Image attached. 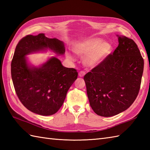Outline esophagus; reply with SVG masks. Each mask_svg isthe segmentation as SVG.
<instances>
[{"instance_id":"1","label":"esophagus","mask_w":150,"mask_h":150,"mask_svg":"<svg viewBox=\"0 0 150 150\" xmlns=\"http://www.w3.org/2000/svg\"><path fill=\"white\" fill-rule=\"evenodd\" d=\"M85 74H86V73L84 71H81L79 73V77H84Z\"/></svg>"}]
</instances>
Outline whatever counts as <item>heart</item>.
Returning <instances> with one entry per match:
<instances>
[{
    "label": "heart",
    "mask_w": 150,
    "mask_h": 150,
    "mask_svg": "<svg viewBox=\"0 0 150 150\" xmlns=\"http://www.w3.org/2000/svg\"><path fill=\"white\" fill-rule=\"evenodd\" d=\"M112 45L101 38H89L79 41L72 46L73 52L77 55L84 57L83 64L88 68H95L99 66L112 52ZM69 59L73 60L70 54H67Z\"/></svg>",
    "instance_id": "1"
}]
</instances>
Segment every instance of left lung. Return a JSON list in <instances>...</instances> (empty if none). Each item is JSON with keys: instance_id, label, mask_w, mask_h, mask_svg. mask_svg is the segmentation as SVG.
Here are the masks:
<instances>
[{"instance_id": "left-lung-1", "label": "left lung", "mask_w": 150, "mask_h": 150, "mask_svg": "<svg viewBox=\"0 0 150 150\" xmlns=\"http://www.w3.org/2000/svg\"><path fill=\"white\" fill-rule=\"evenodd\" d=\"M119 46L99 66L84 77L94 112L112 117L126 110L137 98L144 69V60L132 39L117 35Z\"/></svg>"}]
</instances>
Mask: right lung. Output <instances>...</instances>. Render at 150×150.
I'll use <instances>...</instances> for the list:
<instances>
[{
  "mask_svg": "<svg viewBox=\"0 0 150 150\" xmlns=\"http://www.w3.org/2000/svg\"><path fill=\"white\" fill-rule=\"evenodd\" d=\"M47 50L63 55L64 44L44 33L29 35L18 42L11 64L13 83L19 100L31 112L44 116L58 111L78 76L77 70L63 66L56 57H50L39 66L28 62L27 55Z\"/></svg>",
  "mask_w": 150,
  "mask_h": 150,
  "instance_id": "add662e5",
  "label": "right lung"
}]
</instances>
